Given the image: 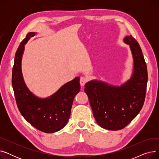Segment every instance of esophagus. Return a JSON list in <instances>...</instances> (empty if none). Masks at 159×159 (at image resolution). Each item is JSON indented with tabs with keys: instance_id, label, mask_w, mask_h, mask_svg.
Listing matches in <instances>:
<instances>
[{
	"instance_id": "1",
	"label": "esophagus",
	"mask_w": 159,
	"mask_h": 159,
	"mask_svg": "<svg viewBox=\"0 0 159 159\" xmlns=\"http://www.w3.org/2000/svg\"><path fill=\"white\" fill-rule=\"evenodd\" d=\"M87 81H88V79L86 77H81L80 79V83L81 86H84Z\"/></svg>"
}]
</instances>
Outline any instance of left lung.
Returning a JSON list of instances; mask_svg holds the SVG:
<instances>
[{
    "label": "left lung",
    "instance_id": "left-lung-1",
    "mask_svg": "<svg viewBox=\"0 0 159 159\" xmlns=\"http://www.w3.org/2000/svg\"><path fill=\"white\" fill-rule=\"evenodd\" d=\"M123 41L129 46L133 59L130 79L120 86L97 80L84 86L95 119L108 130H119L129 124L141 110L146 96L148 71L141 48L131 35Z\"/></svg>",
    "mask_w": 159,
    "mask_h": 159
}]
</instances>
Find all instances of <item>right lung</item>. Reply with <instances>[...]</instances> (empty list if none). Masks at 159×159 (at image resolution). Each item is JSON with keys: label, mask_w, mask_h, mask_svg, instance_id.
Segmentation results:
<instances>
[{"label": "right lung", "mask_w": 159, "mask_h": 159, "mask_svg": "<svg viewBox=\"0 0 159 159\" xmlns=\"http://www.w3.org/2000/svg\"><path fill=\"white\" fill-rule=\"evenodd\" d=\"M37 34L28 33L19 46L15 56L12 71V86L19 110L31 126L47 133L62 129L68 122L73 99L80 89V77L66 82L52 95L40 98L35 95L25 84L21 62L24 46Z\"/></svg>", "instance_id": "right-lung-1"}]
</instances>
